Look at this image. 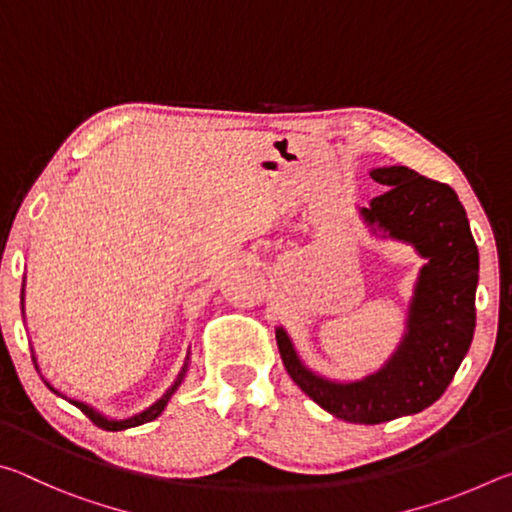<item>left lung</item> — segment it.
<instances>
[{
  "label": "left lung",
  "instance_id": "1",
  "mask_svg": "<svg viewBox=\"0 0 512 512\" xmlns=\"http://www.w3.org/2000/svg\"><path fill=\"white\" fill-rule=\"evenodd\" d=\"M370 176L388 189L363 207V219L395 239L409 241L427 259L402 345L375 375L336 384L302 366L284 329H275L284 368L302 393L320 409L354 424L420 413L447 391L470 350L479 282V250L452 187L409 167L375 169Z\"/></svg>",
  "mask_w": 512,
  "mask_h": 512
}]
</instances>
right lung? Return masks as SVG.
I'll list each match as a JSON object with an SVG mask.
<instances>
[{"instance_id":"obj_1","label":"right lung","mask_w":512,"mask_h":512,"mask_svg":"<svg viewBox=\"0 0 512 512\" xmlns=\"http://www.w3.org/2000/svg\"><path fill=\"white\" fill-rule=\"evenodd\" d=\"M187 366H189V357L185 359V366H183V370H180V375H178V379H176V384H173L167 393H164L158 402H155L153 406H149V409L146 411H142V413H137V415H133V418H128V420H108V418H103V415H99L97 411H92L88 404H83V402H76V400H69L72 402L76 409H81L85 415H88V418L97 424L99 429H106V431H121V429H131V427H140V424H144V422H151V420H155L158 418V415L164 411V406H167V402L171 400V395L176 393V388L180 386V381H183V377H185V372H187Z\"/></svg>"}]
</instances>
